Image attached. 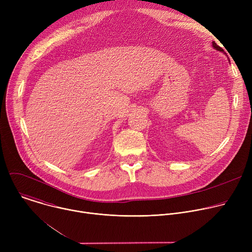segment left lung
Listing matches in <instances>:
<instances>
[{
  "mask_svg": "<svg viewBox=\"0 0 252 252\" xmlns=\"http://www.w3.org/2000/svg\"><path fill=\"white\" fill-rule=\"evenodd\" d=\"M212 47H213V49H215V50H217V51H219V52H222L224 55H226V53L223 51V49H221L220 46H218L217 44H215L214 42H212ZM227 56V55H226ZM228 58V57H227ZM228 61H229V63H230V60L228 59Z\"/></svg>",
  "mask_w": 252,
  "mask_h": 252,
  "instance_id": "1",
  "label": "left lung"
}]
</instances>
